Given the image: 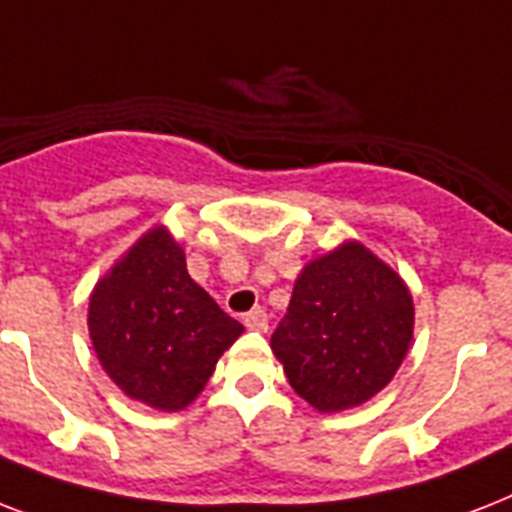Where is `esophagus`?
<instances>
[{
    "label": "esophagus",
    "instance_id": "1",
    "mask_svg": "<svg viewBox=\"0 0 512 512\" xmlns=\"http://www.w3.org/2000/svg\"><path fill=\"white\" fill-rule=\"evenodd\" d=\"M244 327L252 329V332H268V316H265V311H252L244 316Z\"/></svg>",
    "mask_w": 512,
    "mask_h": 512
}]
</instances>
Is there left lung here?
Listing matches in <instances>:
<instances>
[{
  "instance_id": "obj_1",
  "label": "left lung",
  "mask_w": 512,
  "mask_h": 512,
  "mask_svg": "<svg viewBox=\"0 0 512 512\" xmlns=\"http://www.w3.org/2000/svg\"><path fill=\"white\" fill-rule=\"evenodd\" d=\"M412 337L406 281L350 239L305 263L271 350L297 396L332 414L377 396L398 372Z\"/></svg>"
}]
</instances>
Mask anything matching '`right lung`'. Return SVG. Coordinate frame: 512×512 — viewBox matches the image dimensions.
I'll use <instances>...</instances> for the list:
<instances>
[{
    "mask_svg": "<svg viewBox=\"0 0 512 512\" xmlns=\"http://www.w3.org/2000/svg\"><path fill=\"white\" fill-rule=\"evenodd\" d=\"M87 327L116 388L159 412L193 404L244 332L188 276L167 225L148 228L95 284Z\"/></svg>",
    "mask_w": 512,
    "mask_h": 512,
    "instance_id": "add662e5",
    "label": "right lung"
}]
</instances>
